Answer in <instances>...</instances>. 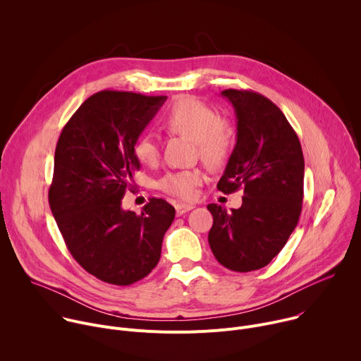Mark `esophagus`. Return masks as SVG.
<instances>
[{"label":"esophagus","instance_id":"34e87169","mask_svg":"<svg viewBox=\"0 0 361 361\" xmlns=\"http://www.w3.org/2000/svg\"><path fill=\"white\" fill-rule=\"evenodd\" d=\"M192 209H194V205H190V204H177L176 205V213H177V216H183V214L188 213Z\"/></svg>","mask_w":361,"mask_h":361}]
</instances>
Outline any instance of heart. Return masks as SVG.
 I'll return each instance as SVG.
<instances>
[{"label": "heart", "mask_w": 361, "mask_h": 361, "mask_svg": "<svg viewBox=\"0 0 361 361\" xmlns=\"http://www.w3.org/2000/svg\"><path fill=\"white\" fill-rule=\"evenodd\" d=\"M164 127L173 133L195 141L200 157L210 164H220L228 156L234 141V128L220 114L201 99L184 95L176 99L163 117ZM134 156L142 164H156L160 157L157 138L142 134L134 142ZM204 173L198 169L167 173L159 187L178 198L190 200L202 183Z\"/></svg>", "instance_id": "heart-1"}]
</instances>
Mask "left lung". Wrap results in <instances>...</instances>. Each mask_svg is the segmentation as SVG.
Listing matches in <instances>:
<instances>
[{
    "mask_svg": "<svg viewBox=\"0 0 361 361\" xmlns=\"http://www.w3.org/2000/svg\"><path fill=\"white\" fill-rule=\"evenodd\" d=\"M237 118V142L217 188L244 190L240 209L209 204V244L217 262L247 273L266 267L294 231L302 204L304 157L281 110L264 95L224 90Z\"/></svg>",
    "mask_w": 361,
    "mask_h": 361,
    "instance_id": "8db88e82",
    "label": "left lung"
}]
</instances>
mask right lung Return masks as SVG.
I'll list each match as a JSON object with an SVG mask.
<instances>
[{"mask_svg": "<svg viewBox=\"0 0 361 361\" xmlns=\"http://www.w3.org/2000/svg\"><path fill=\"white\" fill-rule=\"evenodd\" d=\"M167 97L99 91L61 131L48 201L67 248L97 279L130 286L151 273L176 210L149 198L141 214L123 209L140 170L134 142Z\"/></svg>", "mask_w": 361, "mask_h": 361, "instance_id": "right-lung-1", "label": "right lung"}]
</instances>
